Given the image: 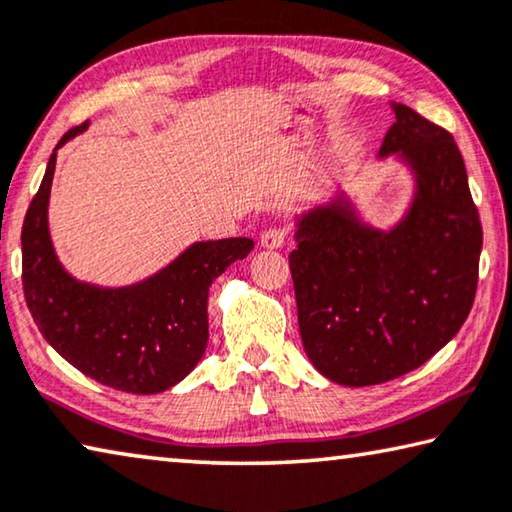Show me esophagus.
<instances>
[{
    "instance_id": "esophagus-1",
    "label": "esophagus",
    "mask_w": 512,
    "mask_h": 512,
    "mask_svg": "<svg viewBox=\"0 0 512 512\" xmlns=\"http://www.w3.org/2000/svg\"><path fill=\"white\" fill-rule=\"evenodd\" d=\"M288 229L286 226H270V229L261 233V245L267 249H279L288 242Z\"/></svg>"
}]
</instances>
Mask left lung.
<instances>
[{
  "mask_svg": "<svg viewBox=\"0 0 512 512\" xmlns=\"http://www.w3.org/2000/svg\"><path fill=\"white\" fill-rule=\"evenodd\" d=\"M380 155L398 153L419 178L410 215L389 233L343 206L300 222L293 272L302 343L336 384L373 387L419 368L465 325L478 286L483 226L453 135L407 105Z\"/></svg>",
  "mask_w": 512,
  "mask_h": 512,
  "instance_id": "1",
  "label": "left lung"
}]
</instances>
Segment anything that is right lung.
Listing matches in <instances>:
<instances>
[{
    "label": "right lung",
    "mask_w": 512,
    "mask_h": 512,
    "mask_svg": "<svg viewBox=\"0 0 512 512\" xmlns=\"http://www.w3.org/2000/svg\"><path fill=\"white\" fill-rule=\"evenodd\" d=\"M70 128L57 144L80 135ZM57 148L22 224V288L29 313L54 350L77 371L125 393L171 389L199 364L208 345V288L254 240L196 242L155 277L130 288L75 281L54 256L47 199Z\"/></svg>",
    "instance_id": "right-lung-1"
}]
</instances>
